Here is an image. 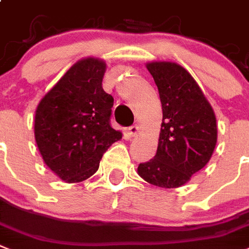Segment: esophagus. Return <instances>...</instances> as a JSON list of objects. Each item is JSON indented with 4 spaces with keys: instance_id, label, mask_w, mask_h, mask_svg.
I'll return each instance as SVG.
<instances>
[{
    "instance_id": "34e87169",
    "label": "esophagus",
    "mask_w": 249,
    "mask_h": 249,
    "mask_svg": "<svg viewBox=\"0 0 249 249\" xmlns=\"http://www.w3.org/2000/svg\"><path fill=\"white\" fill-rule=\"evenodd\" d=\"M138 131H139V126L137 124L131 125V126H129L128 128V134L130 135V137H135V135L138 134Z\"/></svg>"
}]
</instances>
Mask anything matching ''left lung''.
Segmentation results:
<instances>
[{"label": "left lung", "mask_w": 249, "mask_h": 249, "mask_svg": "<svg viewBox=\"0 0 249 249\" xmlns=\"http://www.w3.org/2000/svg\"><path fill=\"white\" fill-rule=\"evenodd\" d=\"M159 88L162 124L157 152L139 163L138 175L161 188H178L205 167L217 142L215 112L202 89L179 64L147 62Z\"/></svg>", "instance_id": "obj_1"}]
</instances>
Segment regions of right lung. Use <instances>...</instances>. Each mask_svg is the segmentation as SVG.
<instances>
[{"label": "right lung", "mask_w": 249, "mask_h": 249, "mask_svg": "<svg viewBox=\"0 0 249 249\" xmlns=\"http://www.w3.org/2000/svg\"><path fill=\"white\" fill-rule=\"evenodd\" d=\"M105 71L101 58L79 60L36 110L34 137L40 156L66 183L92 177L107 148L123 137L110 125L114 98L102 88Z\"/></svg>", "instance_id": "obj_1"}]
</instances>
